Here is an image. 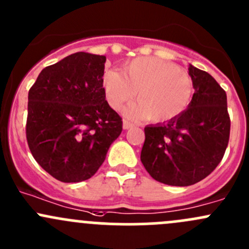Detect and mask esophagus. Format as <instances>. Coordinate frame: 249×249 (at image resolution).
Segmentation results:
<instances>
[{
	"label": "esophagus",
	"instance_id": "esophagus-1",
	"mask_svg": "<svg viewBox=\"0 0 249 249\" xmlns=\"http://www.w3.org/2000/svg\"><path fill=\"white\" fill-rule=\"evenodd\" d=\"M132 126H134V124H131L130 122H126V120H124V122H123V129H124V130L131 129Z\"/></svg>",
	"mask_w": 249,
	"mask_h": 249
}]
</instances>
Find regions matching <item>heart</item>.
I'll return each instance as SVG.
<instances>
[{"label": "heart", "mask_w": 249, "mask_h": 249, "mask_svg": "<svg viewBox=\"0 0 249 249\" xmlns=\"http://www.w3.org/2000/svg\"><path fill=\"white\" fill-rule=\"evenodd\" d=\"M102 88L110 107L120 109L137 92L139 104L126 110L130 117H148L157 123L182 114L193 96L189 73L175 64L157 57H136L123 65L122 73L107 70Z\"/></svg>", "instance_id": "heart-1"}]
</instances>
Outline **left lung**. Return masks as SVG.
Wrapping results in <instances>:
<instances>
[{"instance_id": "obj_1", "label": "left lung", "mask_w": 249, "mask_h": 249, "mask_svg": "<svg viewBox=\"0 0 249 249\" xmlns=\"http://www.w3.org/2000/svg\"><path fill=\"white\" fill-rule=\"evenodd\" d=\"M195 92L188 108L167 123L147 125L141 161L160 183L188 187L223 159L230 135L227 94L210 73L188 67Z\"/></svg>"}]
</instances>
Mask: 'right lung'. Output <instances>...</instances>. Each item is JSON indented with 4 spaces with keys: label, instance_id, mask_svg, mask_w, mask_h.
Segmentation results:
<instances>
[{
    "label": "right lung",
    "instance_id": "add662e5",
    "mask_svg": "<svg viewBox=\"0 0 249 249\" xmlns=\"http://www.w3.org/2000/svg\"><path fill=\"white\" fill-rule=\"evenodd\" d=\"M105 62V55L74 53L42 70L29 91V148L61 182L92 177L122 134V118L102 88Z\"/></svg>",
    "mask_w": 249,
    "mask_h": 249
}]
</instances>
